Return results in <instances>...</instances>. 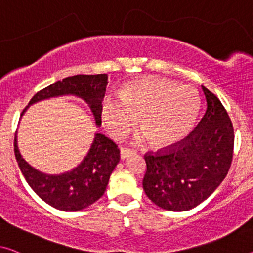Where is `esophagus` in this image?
<instances>
[{"mask_svg": "<svg viewBox=\"0 0 253 253\" xmlns=\"http://www.w3.org/2000/svg\"><path fill=\"white\" fill-rule=\"evenodd\" d=\"M136 153V151L133 150V149H128V148H123L122 150H120V158L122 159H126V158L130 157L131 154H135Z\"/></svg>", "mask_w": 253, "mask_h": 253, "instance_id": "esophagus-1", "label": "esophagus"}]
</instances>
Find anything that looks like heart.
Listing matches in <instances>:
<instances>
[{"label":"heart","mask_w":253,"mask_h":253,"mask_svg":"<svg viewBox=\"0 0 253 253\" xmlns=\"http://www.w3.org/2000/svg\"><path fill=\"white\" fill-rule=\"evenodd\" d=\"M201 101L190 86L163 78H149L128 84L119 96L108 95L103 101L102 119L111 136L123 138L138 118L154 146L174 144L188 133L198 118Z\"/></svg>","instance_id":"heart-1"}]
</instances>
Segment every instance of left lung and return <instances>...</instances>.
<instances>
[{
	"label": "left lung",
	"instance_id": "obj_1",
	"mask_svg": "<svg viewBox=\"0 0 253 253\" xmlns=\"http://www.w3.org/2000/svg\"><path fill=\"white\" fill-rule=\"evenodd\" d=\"M207 111L179 142L145 153L143 188L160 208L186 211L210 197L227 175L233 159L234 129L219 99L202 86Z\"/></svg>",
	"mask_w": 253,
	"mask_h": 253
}]
</instances>
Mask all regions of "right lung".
<instances>
[{
	"mask_svg": "<svg viewBox=\"0 0 253 253\" xmlns=\"http://www.w3.org/2000/svg\"><path fill=\"white\" fill-rule=\"evenodd\" d=\"M107 84V74L67 77L39 90L28 105L48 97L73 94L88 103L96 125L100 126ZM27 108L22 110L21 116ZM14 156L25 179L43 201L62 211H78L87 208L104 194L111 172L120 160V151L112 139L103 134H95L87 156L78 167L62 175H45L22 159L18 150L16 133Z\"/></svg>",
	"mask_w": 253,
	"mask_h": 253,
	"instance_id": "1",
	"label": "right lung"
}]
</instances>
